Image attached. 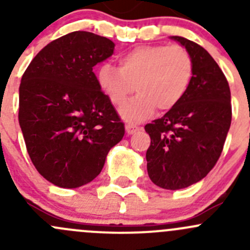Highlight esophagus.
Instances as JSON below:
<instances>
[{"mask_svg":"<svg viewBox=\"0 0 250 250\" xmlns=\"http://www.w3.org/2000/svg\"><path fill=\"white\" fill-rule=\"evenodd\" d=\"M140 128L137 127L135 125H130V123H128L127 125H125V132H127V134H134L135 132H138Z\"/></svg>","mask_w":250,"mask_h":250,"instance_id":"esophagus-1","label":"esophagus"}]
</instances>
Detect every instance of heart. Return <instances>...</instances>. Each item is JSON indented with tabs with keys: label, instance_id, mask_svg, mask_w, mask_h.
I'll list each match as a JSON object with an SVG mask.
<instances>
[{
	"label": "heart",
	"instance_id": "b5f03b06",
	"mask_svg": "<svg viewBox=\"0 0 250 250\" xmlns=\"http://www.w3.org/2000/svg\"><path fill=\"white\" fill-rule=\"evenodd\" d=\"M193 64L180 46L145 44L118 57V67L104 62L97 71L99 89L116 106L134 92L139 94L121 107L123 120L141 122L160 111L174 109L191 84Z\"/></svg>",
	"mask_w": 250,
	"mask_h": 250
}]
</instances>
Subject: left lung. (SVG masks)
Instances as JSON below:
<instances>
[{
	"label": "left lung",
	"mask_w": 250,
	"mask_h": 250,
	"mask_svg": "<svg viewBox=\"0 0 250 250\" xmlns=\"http://www.w3.org/2000/svg\"><path fill=\"white\" fill-rule=\"evenodd\" d=\"M170 39L190 54L193 74L188 93L163 117L145 125L151 138L146 151L147 174L155 185L180 190L213 169L231 125V92L211 55L180 36Z\"/></svg>",
	"instance_id": "8db88e82"
}]
</instances>
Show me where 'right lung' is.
Masks as SVG:
<instances>
[{
	"label": "right lung",
	"mask_w": 250,
	"mask_h": 250,
	"mask_svg": "<svg viewBox=\"0 0 250 250\" xmlns=\"http://www.w3.org/2000/svg\"><path fill=\"white\" fill-rule=\"evenodd\" d=\"M113 49L106 37L74 31L48 43L22 75L20 128L35 168L55 186L90 183L125 135V125L93 72Z\"/></svg>",
	"instance_id": "1"
}]
</instances>
